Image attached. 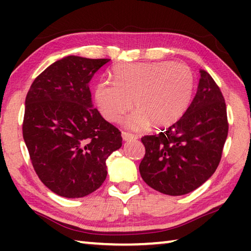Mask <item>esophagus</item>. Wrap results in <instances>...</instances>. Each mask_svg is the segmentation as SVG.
Segmentation results:
<instances>
[{
  "mask_svg": "<svg viewBox=\"0 0 251 251\" xmlns=\"http://www.w3.org/2000/svg\"><path fill=\"white\" fill-rule=\"evenodd\" d=\"M122 137L124 141H130V139H136L137 138V136L135 134H131L128 133V131H122Z\"/></svg>",
  "mask_w": 251,
  "mask_h": 251,
  "instance_id": "obj_1",
  "label": "esophagus"
}]
</instances>
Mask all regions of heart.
<instances>
[{
  "mask_svg": "<svg viewBox=\"0 0 251 251\" xmlns=\"http://www.w3.org/2000/svg\"><path fill=\"white\" fill-rule=\"evenodd\" d=\"M114 83L100 82L95 100L101 115L120 122L131 107L137 109L127 118L130 128H142L150 122L156 127L172 125L189 106L195 78L182 63H123L113 70Z\"/></svg>",
  "mask_w": 251,
  "mask_h": 251,
  "instance_id": "b5f03b06",
  "label": "heart"
}]
</instances>
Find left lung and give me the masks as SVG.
Here are the masks:
<instances>
[{"mask_svg":"<svg viewBox=\"0 0 251 251\" xmlns=\"http://www.w3.org/2000/svg\"><path fill=\"white\" fill-rule=\"evenodd\" d=\"M196 96L166 130L142 137L145 156L139 173L159 193L180 196L201 186L217 169L228 135L223 93L205 70Z\"/></svg>","mask_w":251,"mask_h":251,"instance_id":"obj_1","label":"left lung"}]
</instances>
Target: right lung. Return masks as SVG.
<instances>
[{
    "label": "right lung",
    "mask_w": 251,
    "mask_h": 251,
    "mask_svg": "<svg viewBox=\"0 0 251 251\" xmlns=\"http://www.w3.org/2000/svg\"><path fill=\"white\" fill-rule=\"evenodd\" d=\"M109 58L67 56L32 83L23 138L41 181L66 198L87 196L107 176L106 159L122 146L121 131L93 107L88 83Z\"/></svg>",
    "instance_id": "right-lung-1"
}]
</instances>
